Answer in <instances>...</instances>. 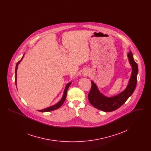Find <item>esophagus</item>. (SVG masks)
Listing matches in <instances>:
<instances>
[{"label": "esophagus", "mask_w": 151, "mask_h": 151, "mask_svg": "<svg viewBox=\"0 0 151 151\" xmlns=\"http://www.w3.org/2000/svg\"><path fill=\"white\" fill-rule=\"evenodd\" d=\"M84 74L85 75H88V72H86V71H85V72H84Z\"/></svg>", "instance_id": "esophagus-1"}]
</instances>
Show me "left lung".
<instances>
[{"mask_svg": "<svg viewBox=\"0 0 151 151\" xmlns=\"http://www.w3.org/2000/svg\"><path fill=\"white\" fill-rule=\"evenodd\" d=\"M128 57L132 68L131 76L127 88L119 94L110 98L105 97L100 93L93 82H91L92 86L88 97L89 102L94 108L105 112L114 111L124 104L134 92L137 86L138 66L133 58L131 51L129 53Z\"/></svg>", "mask_w": 151, "mask_h": 151, "instance_id": "8db88e82", "label": "left lung"}]
</instances>
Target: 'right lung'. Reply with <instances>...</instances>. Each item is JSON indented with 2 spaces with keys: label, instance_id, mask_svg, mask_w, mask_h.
<instances>
[{
  "label": "right lung",
  "instance_id": "right-lung-1",
  "mask_svg": "<svg viewBox=\"0 0 151 151\" xmlns=\"http://www.w3.org/2000/svg\"><path fill=\"white\" fill-rule=\"evenodd\" d=\"M23 57H24V55H23ZM23 57H22V59H21V60H20L17 63L16 65V68H15V74H16V75H15V83H16V72H17V66H18V65L19 64V63L22 61V58H23ZM71 83H68V84H67V86H66L65 88V91H64V93H63V97H62V99L60 100V101L58 103H57L56 105H54V106H52L49 107V108H46V109H43V110H39V111H41V112H47V111H52V110H56V109H57L58 108H60V107L63 105V102H65V98H66V96H67V90H68V87H69L71 85Z\"/></svg>",
  "mask_w": 151,
  "mask_h": 151
}]
</instances>
